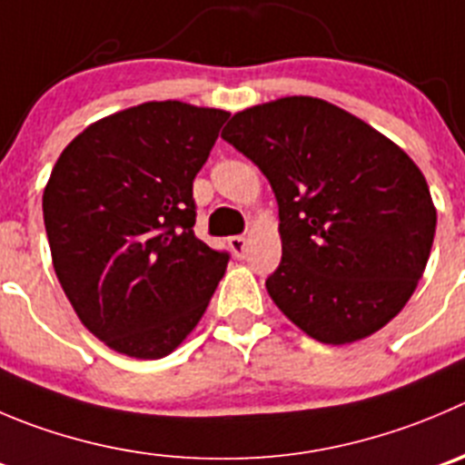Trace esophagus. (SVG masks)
I'll return each mask as SVG.
<instances>
[{
  "mask_svg": "<svg viewBox=\"0 0 465 465\" xmlns=\"http://www.w3.org/2000/svg\"><path fill=\"white\" fill-rule=\"evenodd\" d=\"M228 244H230V249H232V253H235L237 258H244V251H246V237L244 235L230 237Z\"/></svg>",
  "mask_w": 465,
  "mask_h": 465,
  "instance_id": "esophagus-1",
  "label": "esophagus"
}]
</instances>
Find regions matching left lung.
<instances>
[{
	"label": "left lung",
	"instance_id": "8db88e82",
	"mask_svg": "<svg viewBox=\"0 0 465 465\" xmlns=\"http://www.w3.org/2000/svg\"><path fill=\"white\" fill-rule=\"evenodd\" d=\"M221 136L262 171L278 201L282 258L267 278L278 311L324 344L383 329L434 244L436 207L413 159L308 95L237 112Z\"/></svg>",
	"mask_w": 465,
	"mask_h": 465
}]
</instances>
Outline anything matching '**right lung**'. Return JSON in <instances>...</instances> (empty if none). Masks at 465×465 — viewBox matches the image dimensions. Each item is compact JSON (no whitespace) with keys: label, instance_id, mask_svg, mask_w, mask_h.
<instances>
[{"label":"right lung","instance_id":"right-lung-1","mask_svg":"<svg viewBox=\"0 0 465 465\" xmlns=\"http://www.w3.org/2000/svg\"><path fill=\"white\" fill-rule=\"evenodd\" d=\"M223 109L143 103L91 123L43 192L52 264L79 322L109 349L169 356L196 329L228 253L193 235V178Z\"/></svg>","mask_w":465,"mask_h":465}]
</instances>
